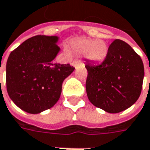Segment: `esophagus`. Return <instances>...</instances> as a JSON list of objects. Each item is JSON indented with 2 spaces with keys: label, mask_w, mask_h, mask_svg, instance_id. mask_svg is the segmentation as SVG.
Here are the masks:
<instances>
[{
  "label": "esophagus",
  "mask_w": 150,
  "mask_h": 150,
  "mask_svg": "<svg viewBox=\"0 0 150 150\" xmlns=\"http://www.w3.org/2000/svg\"><path fill=\"white\" fill-rule=\"evenodd\" d=\"M80 64H81V62H80V60H74V61L72 62V65H73L74 67H75V68H76L79 65H80Z\"/></svg>",
  "instance_id": "1"
}]
</instances>
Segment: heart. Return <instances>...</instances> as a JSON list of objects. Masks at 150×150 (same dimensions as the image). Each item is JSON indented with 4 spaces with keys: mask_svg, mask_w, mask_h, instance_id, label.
Returning a JSON list of instances; mask_svg holds the SVG:
<instances>
[{
    "mask_svg": "<svg viewBox=\"0 0 150 150\" xmlns=\"http://www.w3.org/2000/svg\"><path fill=\"white\" fill-rule=\"evenodd\" d=\"M73 48L80 53H85V57L92 62H100L105 59L108 53V46L101 40L82 39L75 40L72 43Z\"/></svg>",
    "mask_w": 150,
    "mask_h": 150,
    "instance_id": "b5f03b06",
    "label": "heart"
}]
</instances>
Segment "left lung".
<instances>
[{"label": "left lung", "instance_id": "obj_1", "mask_svg": "<svg viewBox=\"0 0 150 150\" xmlns=\"http://www.w3.org/2000/svg\"><path fill=\"white\" fill-rule=\"evenodd\" d=\"M85 87L89 100L108 113H120L140 96L144 76L140 56L126 42L115 40L100 65L87 63Z\"/></svg>", "mask_w": 150, "mask_h": 150}]
</instances>
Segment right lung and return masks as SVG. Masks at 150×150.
Returning <instances> with one entry per match:
<instances>
[{
    "label": "right lung",
    "instance_id": "add662e5",
    "mask_svg": "<svg viewBox=\"0 0 150 150\" xmlns=\"http://www.w3.org/2000/svg\"><path fill=\"white\" fill-rule=\"evenodd\" d=\"M58 36L35 35L10 54L6 62V90L11 100L30 114L50 109L59 100L62 83L75 68L54 64L60 50Z\"/></svg>",
    "mask_w": 150,
    "mask_h": 150
}]
</instances>
